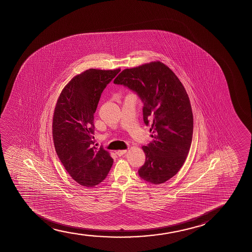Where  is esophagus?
Returning <instances> with one entry per match:
<instances>
[{
	"mask_svg": "<svg viewBox=\"0 0 252 252\" xmlns=\"http://www.w3.org/2000/svg\"><path fill=\"white\" fill-rule=\"evenodd\" d=\"M126 152H127V150H121V151H117L116 154L119 157H121V156L124 155L125 153H126Z\"/></svg>",
	"mask_w": 252,
	"mask_h": 252,
	"instance_id": "obj_1",
	"label": "esophagus"
}]
</instances>
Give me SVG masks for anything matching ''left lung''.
Here are the masks:
<instances>
[{
    "label": "left lung",
    "mask_w": 252,
    "mask_h": 252,
    "mask_svg": "<svg viewBox=\"0 0 252 252\" xmlns=\"http://www.w3.org/2000/svg\"><path fill=\"white\" fill-rule=\"evenodd\" d=\"M114 83L138 94L144 122L153 133L142 147L145 162L138 175L149 183H165L182 168L193 138V113L183 83L158 61L124 69Z\"/></svg>",
    "instance_id": "1"
}]
</instances>
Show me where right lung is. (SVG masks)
Returning <instances> with one entry per match:
<instances>
[{
	"instance_id": "right-lung-1",
	"label": "right lung",
	"mask_w": 252,
	"mask_h": 252,
	"mask_svg": "<svg viewBox=\"0 0 252 252\" xmlns=\"http://www.w3.org/2000/svg\"><path fill=\"white\" fill-rule=\"evenodd\" d=\"M120 71L87 69L64 87L56 105L52 122L56 152L69 176L84 187L101 183L114 162L102 146L94 145V114L101 93Z\"/></svg>"
}]
</instances>
